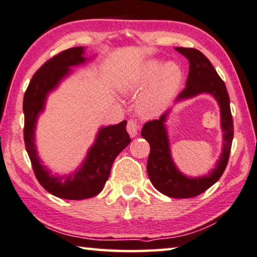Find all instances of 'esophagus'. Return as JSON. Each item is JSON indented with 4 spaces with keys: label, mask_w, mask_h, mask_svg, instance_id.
I'll return each instance as SVG.
<instances>
[{
    "label": "esophagus",
    "mask_w": 257,
    "mask_h": 257,
    "mask_svg": "<svg viewBox=\"0 0 257 257\" xmlns=\"http://www.w3.org/2000/svg\"><path fill=\"white\" fill-rule=\"evenodd\" d=\"M126 130H127L130 136L136 137L138 135V131H139V125H138L137 120L128 119L127 125H126Z\"/></svg>",
    "instance_id": "1"
}]
</instances>
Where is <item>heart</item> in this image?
<instances>
[{"label": "heart", "instance_id": "obj_1", "mask_svg": "<svg viewBox=\"0 0 257 257\" xmlns=\"http://www.w3.org/2000/svg\"><path fill=\"white\" fill-rule=\"evenodd\" d=\"M183 69L176 62L161 65L159 60H152L145 64L139 72L126 77L119 83L122 92H133L146 88L138 101L141 112L153 114L159 112L172 99L183 82Z\"/></svg>", "mask_w": 257, "mask_h": 257}]
</instances>
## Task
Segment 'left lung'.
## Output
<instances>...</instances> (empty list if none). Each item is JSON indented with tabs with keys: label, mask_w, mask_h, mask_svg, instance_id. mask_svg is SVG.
<instances>
[{
	"label": "left lung",
	"mask_w": 257,
	"mask_h": 257,
	"mask_svg": "<svg viewBox=\"0 0 257 257\" xmlns=\"http://www.w3.org/2000/svg\"><path fill=\"white\" fill-rule=\"evenodd\" d=\"M176 50L187 57L190 64L187 87L178 95L177 101L193 97L202 92H209L214 96L220 105L221 127L224 131V148L220 160L209 176L188 178L178 172L170 156L169 141L165 127L168 112L163 113L159 119L147 121L141 131V137L146 139L151 146L147 173L156 190L172 198H191L206 191L224 174L229 159L234 127L227 89L209 59L196 48L176 47Z\"/></svg>",
	"instance_id": "8db88e82"
}]
</instances>
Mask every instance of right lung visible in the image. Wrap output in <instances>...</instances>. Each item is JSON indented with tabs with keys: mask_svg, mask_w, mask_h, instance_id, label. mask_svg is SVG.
Masks as SVG:
<instances>
[{
	"mask_svg": "<svg viewBox=\"0 0 257 257\" xmlns=\"http://www.w3.org/2000/svg\"><path fill=\"white\" fill-rule=\"evenodd\" d=\"M85 61L82 47H73L54 55L35 73L24 94V144L31 161L33 173L42 187L52 195L64 199L79 200L98 195L110 176L111 167L117 155L131 143L126 132V120L101 128L95 145L79 172L62 178L51 176L40 165L35 147L37 117L44 109L48 91L68 74L69 67Z\"/></svg>",
	"mask_w": 257,
	"mask_h": 257,
	"instance_id": "1",
	"label": "right lung"
}]
</instances>
